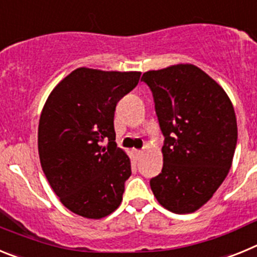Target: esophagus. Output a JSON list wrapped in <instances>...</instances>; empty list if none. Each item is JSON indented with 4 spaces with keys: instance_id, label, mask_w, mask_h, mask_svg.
<instances>
[{
    "instance_id": "esophagus-1",
    "label": "esophagus",
    "mask_w": 257,
    "mask_h": 257,
    "mask_svg": "<svg viewBox=\"0 0 257 257\" xmlns=\"http://www.w3.org/2000/svg\"><path fill=\"white\" fill-rule=\"evenodd\" d=\"M134 154H135L138 158H140V157H142V154H143V151H140V149H134Z\"/></svg>"
}]
</instances>
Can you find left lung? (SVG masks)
<instances>
[{
	"instance_id": "obj_1",
	"label": "left lung",
	"mask_w": 257,
	"mask_h": 257,
	"mask_svg": "<svg viewBox=\"0 0 257 257\" xmlns=\"http://www.w3.org/2000/svg\"><path fill=\"white\" fill-rule=\"evenodd\" d=\"M163 142V167L151 179L157 201L175 213L194 212L230 170L237 119L225 91L192 64L145 72Z\"/></svg>"
}]
</instances>
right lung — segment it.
<instances>
[{
    "mask_svg": "<svg viewBox=\"0 0 257 257\" xmlns=\"http://www.w3.org/2000/svg\"><path fill=\"white\" fill-rule=\"evenodd\" d=\"M140 74L78 68L52 90L42 109L41 166L61 203L79 216L101 219L121 205L131 163L115 144L114 110Z\"/></svg>",
    "mask_w": 257,
    "mask_h": 257,
    "instance_id": "add662e5",
    "label": "right lung"
}]
</instances>
